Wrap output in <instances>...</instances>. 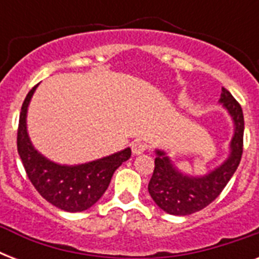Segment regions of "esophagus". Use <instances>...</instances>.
<instances>
[{"label": "esophagus", "mask_w": 259, "mask_h": 259, "mask_svg": "<svg viewBox=\"0 0 259 259\" xmlns=\"http://www.w3.org/2000/svg\"><path fill=\"white\" fill-rule=\"evenodd\" d=\"M146 150V145L141 141H136L133 142L132 145V152H133L134 156H138V154H142Z\"/></svg>", "instance_id": "esophagus-1"}]
</instances>
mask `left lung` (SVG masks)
Here are the masks:
<instances>
[{
    "label": "left lung",
    "instance_id": "obj_1",
    "mask_svg": "<svg viewBox=\"0 0 259 259\" xmlns=\"http://www.w3.org/2000/svg\"><path fill=\"white\" fill-rule=\"evenodd\" d=\"M234 122L230 154L223 164L204 176H189L173 165L162 150H156L154 170L148 185L154 203L170 215H191L212 203L237 170L243 152V111L229 90L222 87L221 99Z\"/></svg>",
    "mask_w": 259,
    "mask_h": 259
}]
</instances>
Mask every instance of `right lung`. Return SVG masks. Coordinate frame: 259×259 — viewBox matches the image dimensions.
Wrapping results in <instances>:
<instances>
[{"label":"right lung","mask_w":259,"mask_h":259,"mask_svg":"<svg viewBox=\"0 0 259 259\" xmlns=\"http://www.w3.org/2000/svg\"><path fill=\"white\" fill-rule=\"evenodd\" d=\"M22 103L17 130V150L28 179L47 201L67 212H80L94 205L109 187L111 177L122 162L127 161L132 149L79 165H60L38 153L26 130V111L34 90Z\"/></svg>","instance_id":"obj_1"}]
</instances>
